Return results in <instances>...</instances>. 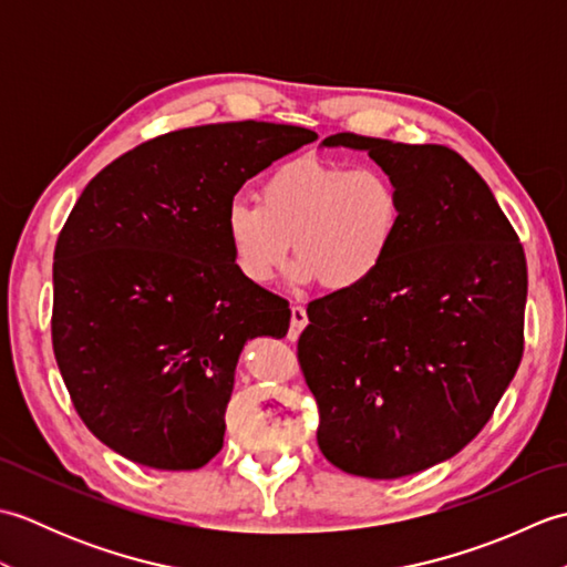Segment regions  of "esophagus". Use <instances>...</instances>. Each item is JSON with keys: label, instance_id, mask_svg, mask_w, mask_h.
<instances>
[{"label": "esophagus", "instance_id": "34e87169", "mask_svg": "<svg viewBox=\"0 0 567 567\" xmlns=\"http://www.w3.org/2000/svg\"><path fill=\"white\" fill-rule=\"evenodd\" d=\"M292 319H290V339L295 341L299 333H302V329L307 327V311H305V307H299V305H292Z\"/></svg>", "mask_w": 567, "mask_h": 567}]
</instances>
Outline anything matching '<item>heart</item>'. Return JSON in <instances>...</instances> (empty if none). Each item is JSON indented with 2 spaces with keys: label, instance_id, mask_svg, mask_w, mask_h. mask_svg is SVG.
I'll return each mask as SVG.
<instances>
[{
  "label": "heart",
  "instance_id": "heart-1",
  "mask_svg": "<svg viewBox=\"0 0 567 567\" xmlns=\"http://www.w3.org/2000/svg\"><path fill=\"white\" fill-rule=\"evenodd\" d=\"M400 219V192L382 171L305 155L262 179L258 204L236 199L224 226L250 285H270L295 246L297 280L353 292L388 262Z\"/></svg>",
  "mask_w": 567,
  "mask_h": 567
}]
</instances>
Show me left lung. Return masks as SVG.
Masks as SVG:
<instances>
[{
  "label": "left lung",
  "mask_w": 567,
  "mask_h": 567,
  "mask_svg": "<svg viewBox=\"0 0 567 567\" xmlns=\"http://www.w3.org/2000/svg\"><path fill=\"white\" fill-rule=\"evenodd\" d=\"M368 151L402 202L382 270L309 302L297 360L317 441L343 473L414 475L449 461L495 414L524 355L526 256L477 171L439 143L336 134Z\"/></svg>",
  "instance_id": "left-lung-1"
}]
</instances>
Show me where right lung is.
Masks as SVG:
<instances>
[{"mask_svg":"<svg viewBox=\"0 0 567 567\" xmlns=\"http://www.w3.org/2000/svg\"><path fill=\"white\" fill-rule=\"evenodd\" d=\"M315 138L268 122L179 128L82 189L53 252V353L84 426L118 455L195 470L221 451L240 348L290 329V302L238 272L226 209Z\"/></svg>","mask_w":567,"mask_h":567,"instance_id":"obj_1","label":"right lung"}]
</instances>
